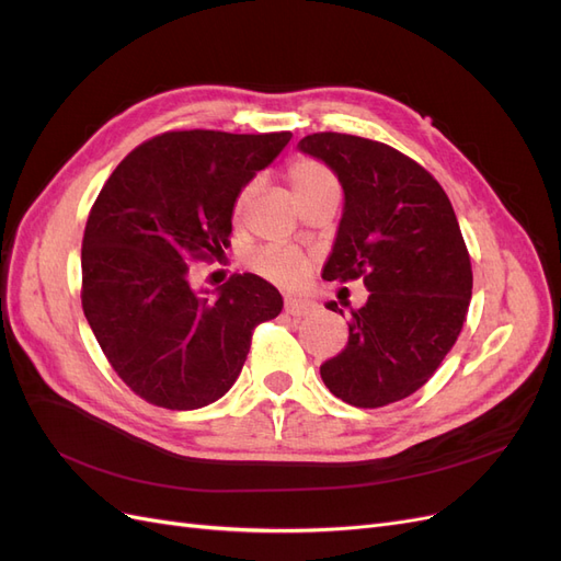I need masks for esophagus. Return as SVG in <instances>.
Returning <instances> with one entry per match:
<instances>
[{
    "instance_id": "obj_1",
    "label": "esophagus",
    "mask_w": 561,
    "mask_h": 561,
    "mask_svg": "<svg viewBox=\"0 0 561 561\" xmlns=\"http://www.w3.org/2000/svg\"><path fill=\"white\" fill-rule=\"evenodd\" d=\"M311 309H313V304L309 299H299V297L285 299V311L290 316H307Z\"/></svg>"
}]
</instances>
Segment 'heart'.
<instances>
[{
  "label": "heart",
  "instance_id": "heart-1",
  "mask_svg": "<svg viewBox=\"0 0 561 561\" xmlns=\"http://www.w3.org/2000/svg\"><path fill=\"white\" fill-rule=\"evenodd\" d=\"M287 178H290V184H293L297 198L309 196V194L322 190V186L336 184L330 168L325 163L316 161V159H309V157L295 159L290 163V168H287ZM254 192H257V182H248L243 186L239 198H236V206H233L236 217H239L245 210V206L250 203V198L254 196ZM252 264L262 276L276 280L280 285L301 283L304 276H307V266H309L307 260H304L297 250L283 248V245H268V248L260 250L257 254H254Z\"/></svg>",
  "mask_w": 561,
  "mask_h": 561
}]
</instances>
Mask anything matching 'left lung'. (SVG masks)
I'll use <instances>...</instances> for the list:
<instances>
[{
	"mask_svg": "<svg viewBox=\"0 0 561 561\" xmlns=\"http://www.w3.org/2000/svg\"><path fill=\"white\" fill-rule=\"evenodd\" d=\"M297 147L344 190L322 278H363L369 290L351 311L346 348L320 365V377L353 407L398 402L435 375L468 313L472 268L454 208L426 168L383 142L313 133ZM328 309L342 313L336 301Z\"/></svg>",
	"mask_w": 561,
	"mask_h": 561,
	"instance_id": "8db88e82",
	"label": "left lung"
}]
</instances>
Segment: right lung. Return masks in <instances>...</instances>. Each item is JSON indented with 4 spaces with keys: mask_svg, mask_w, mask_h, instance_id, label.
Returning a JSON list of instances; mask_svg holds the SVG:
<instances>
[{
    "mask_svg": "<svg viewBox=\"0 0 561 561\" xmlns=\"http://www.w3.org/2000/svg\"><path fill=\"white\" fill-rule=\"evenodd\" d=\"M293 133L171 130L116 165L81 245V307L124 383L165 410H198L239 379L252 330L283 297L254 274L194 290L190 264L225 254L236 198Z\"/></svg>",
    "mask_w": 561,
    "mask_h": 561,
    "instance_id": "1",
    "label": "right lung"
}]
</instances>
